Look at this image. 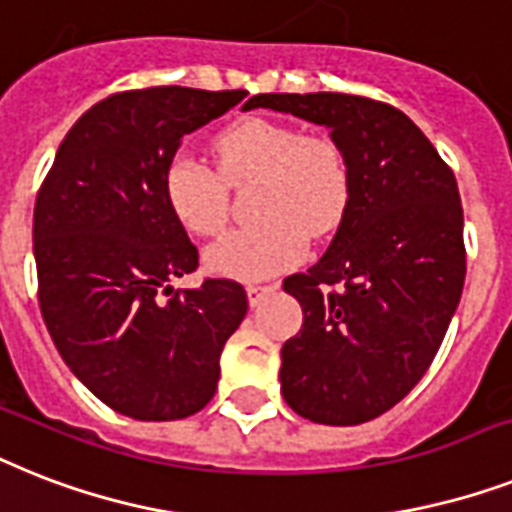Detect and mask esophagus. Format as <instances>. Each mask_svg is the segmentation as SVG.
<instances>
[{
    "mask_svg": "<svg viewBox=\"0 0 512 512\" xmlns=\"http://www.w3.org/2000/svg\"><path fill=\"white\" fill-rule=\"evenodd\" d=\"M276 289H278V284H268V286L249 284V286H247V299H249V305L257 307V305H260V302H263L265 294L276 292Z\"/></svg>",
    "mask_w": 512,
    "mask_h": 512,
    "instance_id": "obj_1",
    "label": "esophagus"
}]
</instances>
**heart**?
<instances>
[{
  "label": "heart",
  "instance_id": "1",
  "mask_svg": "<svg viewBox=\"0 0 512 512\" xmlns=\"http://www.w3.org/2000/svg\"><path fill=\"white\" fill-rule=\"evenodd\" d=\"M215 168L176 155L162 176L170 213L194 236H215L228 218V186L255 181L257 223L205 252L215 276H276L305 255L307 234L326 236L350 205V168L342 149L326 136H299L297 128L244 118L213 139Z\"/></svg>",
  "mask_w": 512,
  "mask_h": 512
}]
</instances>
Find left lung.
<instances>
[{
  "label": "left lung",
  "instance_id": "1",
  "mask_svg": "<svg viewBox=\"0 0 512 512\" xmlns=\"http://www.w3.org/2000/svg\"><path fill=\"white\" fill-rule=\"evenodd\" d=\"M326 126L350 168V205L328 249L284 281L302 331L281 347V394L326 426L373 421L429 371L465 281L458 181L423 131L376 99L257 94Z\"/></svg>",
  "mask_w": 512,
  "mask_h": 512
}]
</instances>
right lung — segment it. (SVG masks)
Listing matches in <instances>:
<instances>
[{
	"mask_svg": "<svg viewBox=\"0 0 512 512\" xmlns=\"http://www.w3.org/2000/svg\"><path fill=\"white\" fill-rule=\"evenodd\" d=\"M244 97L186 86L112 94L70 128L36 197L49 336L94 397L136 421H176L213 400L220 352L247 315L234 281L170 286L197 268V247L162 191L184 136Z\"/></svg>",
	"mask_w": 512,
	"mask_h": 512,
	"instance_id": "1",
	"label": "right lung"
}]
</instances>
